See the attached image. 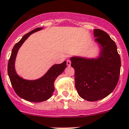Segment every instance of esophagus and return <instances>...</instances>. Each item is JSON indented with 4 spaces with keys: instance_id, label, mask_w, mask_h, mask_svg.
<instances>
[{
    "instance_id": "34e87169",
    "label": "esophagus",
    "mask_w": 129,
    "mask_h": 129,
    "mask_svg": "<svg viewBox=\"0 0 129 129\" xmlns=\"http://www.w3.org/2000/svg\"><path fill=\"white\" fill-rule=\"evenodd\" d=\"M67 66H71V61H70L69 60H67Z\"/></svg>"
}]
</instances>
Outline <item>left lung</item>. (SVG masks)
<instances>
[{
  "instance_id": "obj_1",
  "label": "left lung",
  "mask_w": 129,
  "mask_h": 129,
  "mask_svg": "<svg viewBox=\"0 0 129 129\" xmlns=\"http://www.w3.org/2000/svg\"><path fill=\"white\" fill-rule=\"evenodd\" d=\"M98 53L95 57L70 58L75 69V88L81 98L88 101L103 99L111 93L119 80L121 58L116 43L100 29L93 30Z\"/></svg>"
}]
</instances>
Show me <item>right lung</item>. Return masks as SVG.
<instances>
[{
	"label": "right lung",
	"instance_id": "add662e5",
	"mask_svg": "<svg viewBox=\"0 0 129 129\" xmlns=\"http://www.w3.org/2000/svg\"><path fill=\"white\" fill-rule=\"evenodd\" d=\"M41 30L43 28H37L23 36L13 47L8 64V73L14 91L21 98L33 103H40L51 98L54 91V81L67 67L66 61L60 64L53 65L42 77L35 80L24 79L18 75L15 69L18 51L32 34Z\"/></svg>",
	"mask_w": 129,
	"mask_h": 129
}]
</instances>
